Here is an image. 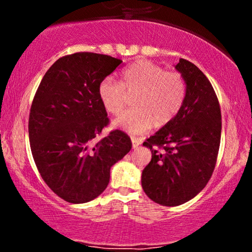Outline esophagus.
<instances>
[{
	"instance_id": "34e87169",
	"label": "esophagus",
	"mask_w": 252,
	"mask_h": 252,
	"mask_svg": "<svg viewBox=\"0 0 252 252\" xmlns=\"http://www.w3.org/2000/svg\"><path fill=\"white\" fill-rule=\"evenodd\" d=\"M131 143H132V148L136 149L141 144V141L136 137H131Z\"/></svg>"
}]
</instances>
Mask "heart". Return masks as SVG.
<instances>
[{
	"label": "heart",
	"mask_w": 252,
	"mask_h": 252,
	"mask_svg": "<svg viewBox=\"0 0 252 252\" xmlns=\"http://www.w3.org/2000/svg\"><path fill=\"white\" fill-rule=\"evenodd\" d=\"M99 102L106 112L118 115L132 96V108L115 121L130 134H142L156 124L163 126L179 114L186 98V82L181 73L138 60L122 72V82L103 78L97 88Z\"/></svg>",
	"instance_id": "obj_1"
}]
</instances>
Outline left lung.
Returning <instances> with one entry per match:
<instances>
[{"label":"left lung","instance_id":"left-lung-1","mask_svg":"<svg viewBox=\"0 0 252 252\" xmlns=\"http://www.w3.org/2000/svg\"><path fill=\"white\" fill-rule=\"evenodd\" d=\"M175 68L186 82L179 114L143 146L152 160L142 172V189L156 204L179 206L204 189L215 170L221 135V112L210 80L189 60Z\"/></svg>","mask_w":252,"mask_h":252}]
</instances>
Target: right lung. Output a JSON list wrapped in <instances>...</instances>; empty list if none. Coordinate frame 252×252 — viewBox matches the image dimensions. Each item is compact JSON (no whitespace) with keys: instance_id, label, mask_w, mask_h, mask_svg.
Here are the masks:
<instances>
[{"instance_id":"right-lung-1","label":"right lung","mask_w":252,"mask_h":252,"mask_svg":"<svg viewBox=\"0 0 252 252\" xmlns=\"http://www.w3.org/2000/svg\"><path fill=\"white\" fill-rule=\"evenodd\" d=\"M122 60L79 52L48 68L31 106L28 134L34 162L47 186L71 204L94 200L108 187L110 168L131 149L126 132L112 130L98 84Z\"/></svg>"}]
</instances>
